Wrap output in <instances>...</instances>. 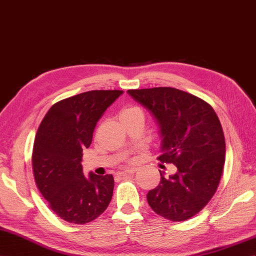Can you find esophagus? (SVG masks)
Masks as SVG:
<instances>
[{
	"label": "esophagus",
	"instance_id": "obj_1",
	"mask_svg": "<svg viewBox=\"0 0 256 256\" xmlns=\"http://www.w3.org/2000/svg\"><path fill=\"white\" fill-rule=\"evenodd\" d=\"M136 171H138L136 168H128V169H126L124 172H125V174H134Z\"/></svg>",
	"mask_w": 256,
	"mask_h": 256
}]
</instances>
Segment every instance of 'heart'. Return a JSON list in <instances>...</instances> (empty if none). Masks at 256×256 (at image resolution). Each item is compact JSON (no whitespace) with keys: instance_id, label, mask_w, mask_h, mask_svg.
Instances as JSON below:
<instances>
[{"instance_id":"heart-1","label":"heart","mask_w":256,"mask_h":256,"mask_svg":"<svg viewBox=\"0 0 256 256\" xmlns=\"http://www.w3.org/2000/svg\"><path fill=\"white\" fill-rule=\"evenodd\" d=\"M136 115L143 116L141 110L134 106H127L125 108H122V110L120 111V120H122L126 118H131V117H134Z\"/></svg>"}]
</instances>
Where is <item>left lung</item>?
Masks as SVG:
<instances>
[{
    "instance_id": "obj_1",
    "label": "left lung",
    "mask_w": 256,
    "mask_h": 256,
    "mask_svg": "<svg viewBox=\"0 0 256 256\" xmlns=\"http://www.w3.org/2000/svg\"><path fill=\"white\" fill-rule=\"evenodd\" d=\"M154 116L162 154L158 160L174 164L178 172L148 192L158 216L172 222L202 211L216 194L225 162V138L212 106L198 96L171 87L127 92Z\"/></svg>"
}]
</instances>
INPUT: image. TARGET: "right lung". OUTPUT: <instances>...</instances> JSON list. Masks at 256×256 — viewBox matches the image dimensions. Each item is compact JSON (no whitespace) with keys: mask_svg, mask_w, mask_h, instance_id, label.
Listing matches in <instances>:
<instances>
[{"mask_svg":"<svg viewBox=\"0 0 256 256\" xmlns=\"http://www.w3.org/2000/svg\"><path fill=\"white\" fill-rule=\"evenodd\" d=\"M122 90H92L61 100L50 108L38 129L32 169L40 194L59 218L86 224L111 202L112 174H82V148L92 141L96 122Z\"/></svg>","mask_w":256,"mask_h":256,"instance_id":"add662e5","label":"right lung"}]
</instances>
